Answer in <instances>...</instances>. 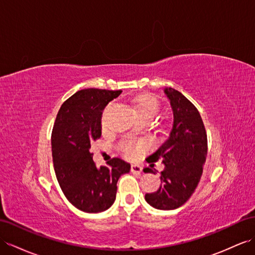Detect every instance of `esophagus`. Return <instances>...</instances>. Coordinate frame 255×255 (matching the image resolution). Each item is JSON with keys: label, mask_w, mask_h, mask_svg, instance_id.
<instances>
[{"label": "esophagus", "mask_w": 255, "mask_h": 255, "mask_svg": "<svg viewBox=\"0 0 255 255\" xmlns=\"http://www.w3.org/2000/svg\"><path fill=\"white\" fill-rule=\"evenodd\" d=\"M130 171H132L133 174L140 175L142 173V167L139 166V165L134 164V165H132V166H130Z\"/></svg>", "instance_id": "34e87169"}]
</instances>
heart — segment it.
Wrapping results in <instances>:
<instances>
[{"mask_svg": "<svg viewBox=\"0 0 255 255\" xmlns=\"http://www.w3.org/2000/svg\"><path fill=\"white\" fill-rule=\"evenodd\" d=\"M134 112L136 116H150L152 117V118H154L157 112H159V103H157V101L154 98H152V96L142 95L135 101ZM140 147L141 146H139V144L135 146V144L127 142L122 144V150H123V153H125L128 157H134L137 153H138Z\"/></svg>", "mask_w": 255, "mask_h": 255, "instance_id": "heart-1", "label": "heart"}]
</instances>
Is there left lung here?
<instances>
[{"label":"left lung","instance_id":"8db88e82","mask_svg":"<svg viewBox=\"0 0 255 255\" xmlns=\"http://www.w3.org/2000/svg\"><path fill=\"white\" fill-rule=\"evenodd\" d=\"M163 91L173 112V126L167 139L146 159L149 163L161 160L164 169L160 189L147 193L144 199L155 209L173 210L188 201L201 180L207 135L201 115L182 93L170 87Z\"/></svg>","mask_w":255,"mask_h":255}]
</instances>
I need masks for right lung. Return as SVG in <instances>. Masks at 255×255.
Wrapping results in <instances>:
<instances>
[{
	"instance_id": "1",
	"label": "right lung",
	"mask_w": 255,
	"mask_h": 255,
	"mask_svg": "<svg viewBox=\"0 0 255 255\" xmlns=\"http://www.w3.org/2000/svg\"><path fill=\"white\" fill-rule=\"evenodd\" d=\"M119 91L85 89L62 104L51 134L53 167L64 195L77 209L96 213L115 203L117 182L130 165L119 157L96 167L91 142L102 135V115Z\"/></svg>"
}]
</instances>
